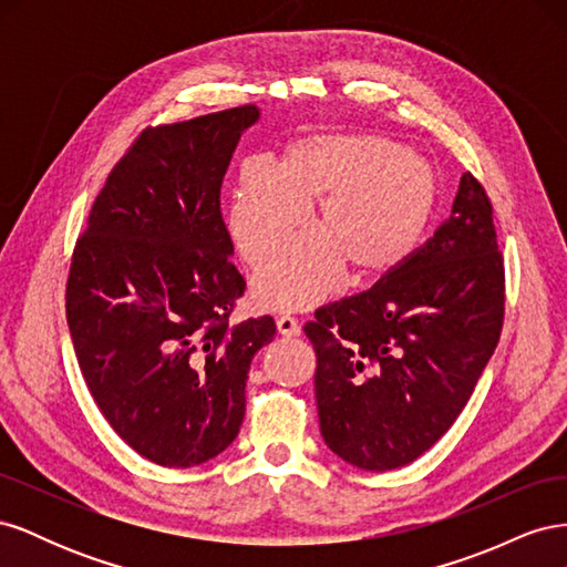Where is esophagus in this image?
<instances>
[{
    "label": "esophagus",
    "mask_w": 567,
    "mask_h": 567,
    "mask_svg": "<svg viewBox=\"0 0 567 567\" xmlns=\"http://www.w3.org/2000/svg\"><path fill=\"white\" fill-rule=\"evenodd\" d=\"M277 329H279V333L286 336V338L300 336V323H298L293 317H279V319H277Z\"/></svg>",
    "instance_id": "esophagus-1"
}]
</instances>
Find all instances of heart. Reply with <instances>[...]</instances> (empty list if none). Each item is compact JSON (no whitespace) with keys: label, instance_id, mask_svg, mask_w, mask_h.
Returning a JSON list of instances; mask_svg holds the SVG:
<instances>
[{"label":"heart","instance_id":"b5f03b06","mask_svg":"<svg viewBox=\"0 0 567 567\" xmlns=\"http://www.w3.org/2000/svg\"><path fill=\"white\" fill-rule=\"evenodd\" d=\"M317 200L305 231L255 279L269 310H305L329 298L346 269L379 281L411 260L440 200L433 163L375 134L321 130L284 151L279 167L248 161L227 210L229 236L250 267L267 265Z\"/></svg>","mask_w":567,"mask_h":567}]
</instances>
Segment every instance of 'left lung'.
<instances>
[{"instance_id":"obj_1","label":"left lung","mask_w":567,"mask_h":567,"mask_svg":"<svg viewBox=\"0 0 567 567\" xmlns=\"http://www.w3.org/2000/svg\"><path fill=\"white\" fill-rule=\"evenodd\" d=\"M492 203L461 175L450 219L390 277L305 323L323 442L364 471L406 466L450 431L499 342Z\"/></svg>"}]
</instances>
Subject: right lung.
Segmentation results:
<instances>
[{
    "mask_svg": "<svg viewBox=\"0 0 567 567\" xmlns=\"http://www.w3.org/2000/svg\"><path fill=\"white\" fill-rule=\"evenodd\" d=\"M257 120V106H238L144 130L73 250L65 317L84 383L113 431L158 466L229 447L252 357L277 333L271 317L229 321L246 281L219 188Z\"/></svg>",
    "mask_w": 567,
    "mask_h": 567,
    "instance_id": "1",
    "label": "right lung"
}]
</instances>
